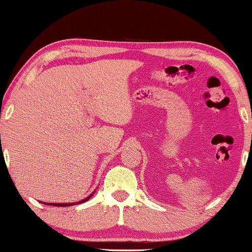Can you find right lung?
Listing matches in <instances>:
<instances>
[{
    "instance_id": "obj_1",
    "label": "right lung",
    "mask_w": 252,
    "mask_h": 252,
    "mask_svg": "<svg viewBox=\"0 0 252 252\" xmlns=\"http://www.w3.org/2000/svg\"><path fill=\"white\" fill-rule=\"evenodd\" d=\"M94 193H92L91 195H89L88 198H85V199H83V200H80V201H78V202H70V204H59V202H48L47 205H52V206H59V207H65V206H72V205H78V204H82V202H85V201H88L90 198H91L92 195H94ZM42 204H46V202H42Z\"/></svg>"
}]
</instances>
